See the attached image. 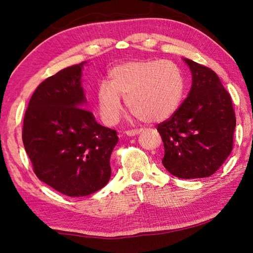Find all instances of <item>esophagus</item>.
Returning a JSON list of instances; mask_svg holds the SVG:
<instances>
[{
    "label": "esophagus",
    "mask_w": 253,
    "mask_h": 253,
    "mask_svg": "<svg viewBox=\"0 0 253 253\" xmlns=\"http://www.w3.org/2000/svg\"><path fill=\"white\" fill-rule=\"evenodd\" d=\"M140 131H142V129H131V130H126L125 134L127 136H135V135H138Z\"/></svg>",
    "instance_id": "obj_1"
}]
</instances>
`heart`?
Returning <instances> with one entry per match:
<instances>
[{"instance_id": "1", "label": "heart", "mask_w": 253, "mask_h": 253, "mask_svg": "<svg viewBox=\"0 0 253 253\" xmlns=\"http://www.w3.org/2000/svg\"><path fill=\"white\" fill-rule=\"evenodd\" d=\"M185 91V77L170 60H138L114 67L110 81L97 88L100 117L108 125L119 121L122 97L135 116L144 123L165 121L177 110Z\"/></svg>"}]
</instances>
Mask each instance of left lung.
<instances>
[{
	"instance_id": "8db88e82",
	"label": "left lung",
	"mask_w": 253,
	"mask_h": 253,
	"mask_svg": "<svg viewBox=\"0 0 253 253\" xmlns=\"http://www.w3.org/2000/svg\"><path fill=\"white\" fill-rule=\"evenodd\" d=\"M184 61L192 72V87L177 110L157 125L165 149L162 163L178 178L209 177L232 151L235 113L215 72Z\"/></svg>"
}]
</instances>
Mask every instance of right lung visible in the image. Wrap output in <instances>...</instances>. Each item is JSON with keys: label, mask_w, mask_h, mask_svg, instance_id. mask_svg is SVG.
<instances>
[{"label": "right lung", "mask_w": 253, "mask_h": 253, "mask_svg": "<svg viewBox=\"0 0 253 253\" xmlns=\"http://www.w3.org/2000/svg\"><path fill=\"white\" fill-rule=\"evenodd\" d=\"M84 62L46 78L33 92L22 140L40 181L68 196L92 194L108 183L117 131L100 125L84 107Z\"/></svg>", "instance_id": "add662e5"}]
</instances>
